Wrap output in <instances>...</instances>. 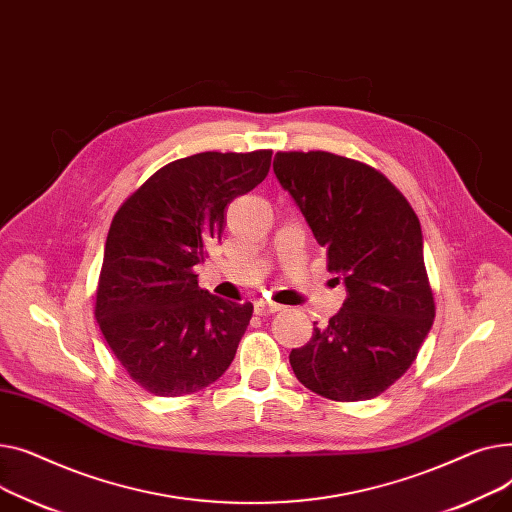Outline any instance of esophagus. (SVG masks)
<instances>
[{
	"label": "esophagus",
	"instance_id": "esophagus-1",
	"mask_svg": "<svg viewBox=\"0 0 512 512\" xmlns=\"http://www.w3.org/2000/svg\"><path fill=\"white\" fill-rule=\"evenodd\" d=\"M283 306L279 304H273V302H266V299H258V302L254 304V312L258 316H268V314H275V312H281Z\"/></svg>",
	"mask_w": 512,
	"mask_h": 512
}]
</instances>
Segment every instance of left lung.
<instances>
[{
	"label": "left lung",
	"mask_w": 512,
	"mask_h": 512,
	"mask_svg": "<svg viewBox=\"0 0 512 512\" xmlns=\"http://www.w3.org/2000/svg\"><path fill=\"white\" fill-rule=\"evenodd\" d=\"M283 190L302 210L347 299L289 355L306 388L333 401H368L413 364L434 322L419 219L376 169L324 150L277 153Z\"/></svg>",
	"instance_id": "1"
}]
</instances>
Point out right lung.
<instances>
[{"label":"right lung","mask_w":512,"mask_h":512,"mask_svg":"<svg viewBox=\"0 0 512 512\" xmlns=\"http://www.w3.org/2000/svg\"><path fill=\"white\" fill-rule=\"evenodd\" d=\"M270 157L273 150L177 159L115 213L95 316L117 362L148 393L190 395L231 366L254 306L200 289L194 266L221 242L227 204L268 175Z\"/></svg>","instance_id":"right-lung-1"}]
</instances>
